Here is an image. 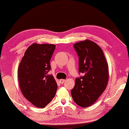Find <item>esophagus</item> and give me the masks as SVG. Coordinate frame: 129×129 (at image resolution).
<instances>
[{"mask_svg":"<svg viewBox=\"0 0 129 129\" xmlns=\"http://www.w3.org/2000/svg\"><path fill=\"white\" fill-rule=\"evenodd\" d=\"M59 82H60V83L61 84H63V82H65V79H60L59 80Z\"/></svg>","mask_w":129,"mask_h":129,"instance_id":"34e87169","label":"esophagus"}]
</instances>
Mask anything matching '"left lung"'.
Segmentation results:
<instances>
[{"instance_id": "8db88e82", "label": "left lung", "mask_w": 129, "mask_h": 129, "mask_svg": "<svg viewBox=\"0 0 129 129\" xmlns=\"http://www.w3.org/2000/svg\"><path fill=\"white\" fill-rule=\"evenodd\" d=\"M73 47L79 56V72L84 75L76 78L71 94L76 104L87 107L96 101L107 87L108 63L103 50L93 41H81Z\"/></svg>"}]
</instances>
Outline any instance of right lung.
I'll list each match as a JSON object with an SVG mask.
<instances>
[{"label": "right lung", "mask_w": 129, "mask_h": 129, "mask_svg": "<svg viewBox=\"0 0 129 129\" xmlns=\"http://www.w3.org/2000/svg\"><path fill=\"white\" fill-rule=\"evenodd\" d=\"M55 48L54 44L35 43L27 48L19 64L20 90L26 100L38 108H44L49 104L57 90L55 79L48 75Z\"/></svg>", "instance_id": "add662e5"}]
</instances>
